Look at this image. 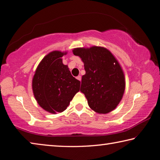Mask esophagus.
<instances>
[{
    "mask_svg": "<svg viewBox=\"0 0 160 160\" xmlns=\"http://www.w3.org/2000/svg\"><path fill=\"white\" fill-rule=\"evenodd\" d=\"M77 78L78 81H80V82H81V80H82V77H81V76H78V77H77Z\"/></svg>",
    "mask_w": 160,
    "mask_h": 160,
    "instance_id": "obj_1",
    "label": "esophagus"
}]
</instances>
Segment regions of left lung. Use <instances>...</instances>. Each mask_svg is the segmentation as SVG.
I'll list each match as a JSON object with an SVG mask.
<instances>
[{"label":"left lung","mask_w":160,"mask_h":160,"mask_svg":"<svg viewBox=\"0 0 160 160\" xmlns=\"http://www.w3.org/2000/svg\"><path fill=\"white\" fill-rule=\"evenodd\" d=\"M74 55L82 58L86 74L80 91L90 108L98 113H108L116 108L125 91L123 72L116 58L106 48H77Z\"/></svg>","instance_id":"1"}]
</instances>
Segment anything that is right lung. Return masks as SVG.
Returning a JSON list of instances; mask_svg holds the SVG:
<instances>
[{
	"label": "right lung",
	"instance_id": "1",
	"mask_svg": "<svg viewBox=\"0 0 160 160\" xmlns=\"http://www.w3.org/2000/svg\"><path fill=\"white\" fill-rule=\"evenodd\" d=\"M66 53L54 51L42 60L32 79V90L38 104L52 113L66 110L79 91V81L71 74L61 59Z\"/></svg>",
	"mask_w": 160,
	"mask_h": 160
}]
</instances>
